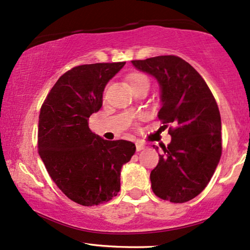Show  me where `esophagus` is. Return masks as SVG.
Wrapping results in <instances>:
<instances>
[{
	"label": "esophagus",
	"instance_id": "1",
	"mask_svg": "<svg viewBox=\"0 0 250 250\" xmlns=\"http://www.w3.org/2000/svg\"><path fill=\"white\" fill-rule=\"evenodd\" d=\"M145 148V145L142 144V143H136V149H137V152L142 151V149Z\"/></svg>",
	"mask_w": 250,
	"mask_h": 250
}]
</instances>
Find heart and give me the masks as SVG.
I'll return each instance as SVG.
<instances>
[{"instance_id": "obj_1", "label": "heart", "mask_w": 250, "mask_h": 250, "mask_svg": "<svg viewBox=\"0 0 250 250\" xmlns=\"http://www.w3.org/2000/svg\"><path fill=\"white\" fill-rule=\"evenodd\" d=\"M128 81L129 84L131 85V88H135V86L147 84L148 85V78L145 74H143L141 72H134L131 74L128 75Z\"/></svg>"}]
</instances>
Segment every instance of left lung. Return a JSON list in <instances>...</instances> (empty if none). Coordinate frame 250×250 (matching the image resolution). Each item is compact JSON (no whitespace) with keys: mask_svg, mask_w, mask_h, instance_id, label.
Returning a JSON list of instances; mask_svg holds the SVG:
<instances>
[{"mask_svg":"<svg viewBox=\"0 0 250 250\" xmlns=\"http://www.w3.org/2000/svg\"><path fill=\"white\" fill-rule=\"evenodd\" d=\"M131 62L156 79L161 102L158 118L164 127L171 125V142L161 146L159 164L149 175L153 192L174 204L192 200L210 182L222 155L217 103L202 76L177 56Z\"/></svg>","mask_w":250,"mask_h":250,"instance_id":"left-lung-1","label":"left lung"}]
</instances>
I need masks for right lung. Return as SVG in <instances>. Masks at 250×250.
<instances>
[{
	"label": "right lung",
	"mask_w": 250,
	"mask_h": 250,
	"mask_svg": "<svg viewBox=\"0 0 250 250\" xmlns=\"http://www.w3.org/2000/svg\"><path fill=\"white\" fill-rule=\"evenodd\" d=\"M125 62L73 67L55 83L39 118V154L50 177L72 201L97 206L116 197L134 143L106 141L89 128V118L103 105L107 82Z\"/></svg>",
	"instance_id": "add662e5"
}]
</instances>
